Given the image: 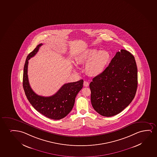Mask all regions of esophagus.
Returning a JSON list of instances; mask_svg holds the SVG:
<instances>
[{
    "instance_id": "esophagus-1",
    "label": "esophagus",
    "mask_w": 157,
    "mask_h": 157,
    "mask_svg": "<svg viewBox=\"0 0 157 157\" xmlns=\"http://www.w3.org/2000/svg\"><path fill=\"white\" fill-rule=\"evenodd\" d=\"M84 86L85 87H88V86H89V83H88L87 82L85 81V82H84Z\"/></svg>"
}]
</instances>
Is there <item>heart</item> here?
<instances>
[{
	"instance_id": "obj_1",
	"label": "heart",
	"mask_w": 157,
	"mask_h": 157,
	"mask_svg": "<svg viewBox=\"0 0 157 157\" xmlns=\"http://www.w3.org/2000/svg\"><path fill=\"white\" fill-rule=\"evenodd\" d=\"M110 53L106 50L98 51L91 48L80 53L76 62L78 64H86V73L90 76L96 77L104 71L110 62Z\"/></svg>"
}]
</instances>
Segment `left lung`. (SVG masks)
Wrapping results in <instances>:
<instances>
[{"label":"left lung","mask_w":157,"mask_h":157,"mask_svg":"<svg viewBox=\"0 0 157 157\" xmlns=\"http://www.w3.org/2000/svg\"><path fill=\"white\" fill-rule=\"evenodd\" d=\"M94 110L104 117L119 113L134 99L137 87V68L134 56L121 49L104 71L90 85Z\"/></svg>","instance_id":"1"}]
</instances>
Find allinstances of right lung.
I'll list each match as a JSON object with an SVG mask.
<instances>
[{
  "label": "right lung",
  "instance_id": "add662e5",
  "mask_svg": "<svg viewBox=\"0 0 157 157\" xmlns=\"http://www.w3.org/2000/svg\"><path fill=\"white\" fill-rule=\"evenodd\" d=\"M43 45H38L27 57L23 76V87L25 94L30 104L41 114L54 120L64 118L71 111L78 93L83 87V80L65 84L54 95L44 97L36 94L29 82L28 66L29 59L33 57Z\"/></svg>",
  "mask_w": 157,
  "mask_h": 157
}]
</instances>
